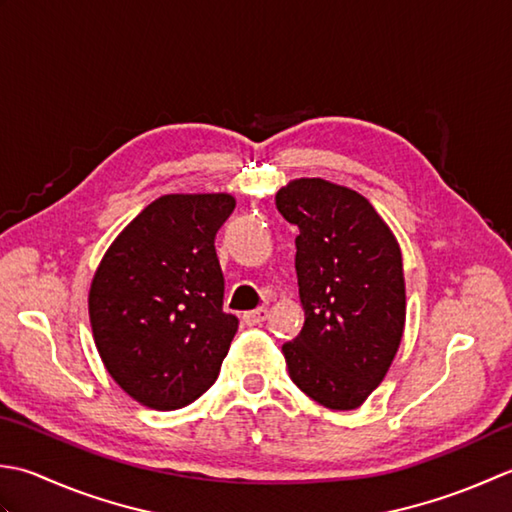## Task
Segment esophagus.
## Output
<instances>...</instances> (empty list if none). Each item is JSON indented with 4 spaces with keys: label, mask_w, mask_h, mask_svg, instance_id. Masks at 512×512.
<instances>
[{
    "label": "esophagus",
    "mask_w": 512,
    "mask_h": 512,
    "mask_svg": "<svg viewBox=\"0 0 512 512\" xmlns=\"http://www.w3.org/2000/svg\"><path fill=\"white\" fill-rule=\"evenodd\" d=\"M267 316H269V309L267 307H258L254 311H245L243 322H245V325H249V327H254V325H260V322H265Z\"/></svg>",
    "instance_id": "1"
}]
</instances>
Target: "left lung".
Instances as JSON below:
<instances>
[{
  "label": "left lung",
  "instance_id": "left-lung-1",
  "mask_svg": "<svg viewBox=\"0 0 512 512\" xmlns=\"http://www.w3.org/2000/svg\"><path fill=\"white\" fill-rule=\"evenodd\" d=\"M276 210L298 227L305 325L283 344L291 380L311 400L351 411L387 375L404 331L402 256L367 198L322 179L291 181Z\"/></svg>",
  "mask_w": 512,
  "mask_h": 512
}]
</instances>
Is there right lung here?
<instances>
[{"instance_id":"add662e5","label":"right lung","mask_w":512,"mask_h":512,"mask_svg":"<svg viewBox=\"0 0 512 512\" xmlns=\"http://www.w3.org/2000/svg\"><path fill=\"white\" fill-rule=\"evenodd\" d=\"M229 194H168L123 229L90 287L99 356L119 387L150 409L172 411L212 387L238 329L223 311L218 229Z\"/></svg>"}]
</instances>
